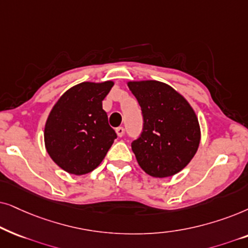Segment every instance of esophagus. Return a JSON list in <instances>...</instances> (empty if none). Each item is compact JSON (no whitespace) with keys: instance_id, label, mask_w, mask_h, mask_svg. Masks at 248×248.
Masks as SVG:
<instances>
[{"instance_id":"34e87169","label":"esophagus","mask_w":248,"mask_h":248,"mask_svg":"<svg viewBox=\"0 0 248 248\" xmlns=\"http://www.w3.org/2000/svg\"><path fill=\"white\" fill-rule=\"evenodd\" d=\"M115 133H117L119 137H122L124 135V129L122 127H118V128H115Z\"/></svg>"}]
</instances>
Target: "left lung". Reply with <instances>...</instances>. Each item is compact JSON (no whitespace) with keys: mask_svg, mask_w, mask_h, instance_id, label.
<instances>
[{"mask_svg":"<svg viewBox=\"0 0 248 248\" xmlns=\"http://www.w3.org/2000/svg\"><path fill=\"white\" fill-rule=\"evenodd\" d=\"M143 113V131L131 143L140 167L155 178L171 177L196 154L201 128L183 95L156 80L128 81Z\"/></svg>","mask_w":248,"mask_h":248,"instance_id":"1","label":"left lung"}]
</instances>
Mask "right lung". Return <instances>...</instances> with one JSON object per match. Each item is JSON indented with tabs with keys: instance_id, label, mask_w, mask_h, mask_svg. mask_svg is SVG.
Listing matches in <instances>:
<instances>
[{
	"instance_id": "right-lung-1",
	"label": "right lung",
	"mask_w": 248,
	"mask_h": 248,
	"mask_svg": "<svg viewBox=\"0 0 248 248\" xmlns=\"http://www.w3.org/2000/svg\"><path fill=\"white\" fill-rule=\"evenodd\" d=\"M113 81H85L69 88L49 112L44 129L46 151L68 173L81 176L100 166L117 134L102 101Z\"/></svg>"
}]
</instances>
